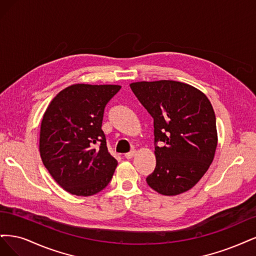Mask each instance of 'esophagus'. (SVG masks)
<instances>
[{"mask_svg":"<svg viewBox=\"0 0 256 256\" xmlns=\"http://www.w3.org/2000/svg\"><path fill=\"white\" fill-rule=\"evenodd\" d=\"M135 151L133 150V151H130V152H128V153H126V155H124V158H126V160H130V158H133L134 156H135Z\"/></svg>","mask_w":256,"mask_h":256,"instance_id":"obj_1","label":"esophagus"}]
</instances>
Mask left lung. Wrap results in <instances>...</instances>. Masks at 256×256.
Listing matches in <instances>:
<instances>
[{"label": "left lung", "mask_w": 256, "mask_h": 256, "mask_svg": "<svg viewBox=\"0 0 256 256\" xmlns=\"http://www.w3.org/2000/svg\"><path fill=\"white\" fill-rule=\"evenodd\" d=\"M130 87L154 120L156 167L148 185L164 196L189 190L208 170L217 148L216 116L208 96L176 80Z\"/></svg>", "instance_id": "left-lung-1"}]
</instances>
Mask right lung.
<instances>
[{"mask_svg": "<svg viewBox=\"0 0 256 256\" xmlns=\"http://www.w3.org/2000/svg\"><path fill=\"white\" fill-rule=\"evenodd\" d=\"M119 85H71L44 114L39 151L56 183L71 194L88 196L104 189L118 162L107 150L102 121Z\"/></svg>", "mask_w": 256, "mask_h": 256, "instance_id": "right-lung-1", "label": "right lung"}]
</instances>
